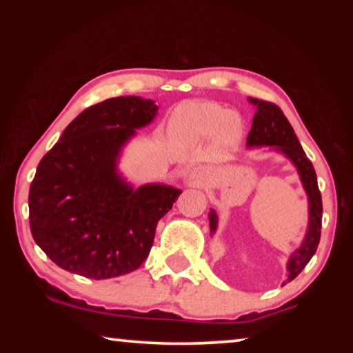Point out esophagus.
I'll list each match as a JSON object with an SVG mask.
<instances>
[{"mask_svg":"<svg viewBox=\"0 0 353 353\" xmlns=\"http://www.w3.org/2000/svg\"><path fill=\"white\" fill-rule=\"evenodd\" d=\"M204 181V171L199 168H191L188 171V185L190 187H199V185Z\"/></svg>","mask_w":353,"mask_h":353,"instance_id":"obj_1","label":"esophagus"}]
</instances>
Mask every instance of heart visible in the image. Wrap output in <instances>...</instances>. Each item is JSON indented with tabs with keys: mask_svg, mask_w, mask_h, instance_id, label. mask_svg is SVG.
I'll use <instances>...</instances> for the list:
<instances>
[{
	"mask_svg": "<svg viewBox=\"0 0 353 353\" xmlns=\"http://www.w3.org/2000/svg\"><path fill=\"white\" fill-rule=\"evenodd\" d=\"M244 123L235 112L216 103H191L172 113L168 132L177 145H194L210 139L227 148L241 140Z\"/></svg>",
	"mask_w": 353,
	"mask_h": 353,
	"instance_id": "1",
	"label": "heart"
}]
</instances>
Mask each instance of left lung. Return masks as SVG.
Returning a JSON list of instances; mask_svg holds the SVG:
<instances>
[{
  "label": "left lung",
  "instance_id": "obj_1",
  "mask_svg": "<svg viewBox=\"0 0 353 353\" xmlns=\"http://www.w3.org/2000/svg\"><path fill=\"white\" fill-rule=\"evenodd\" d=\"M249 103L255 105V115L252 119V128H250L248 135L246 146L249 149L271 146L272 151L283 154L297 170L302 187L308 198L307 234L303 236L301 246L294 252H291L288 263H286L288 276L283 282V285H286L302 272L318 249L322 224V199L318 188V179H316L312 162L307 159L301 143L297 140L294 129L291 128L280 107L256 98H249ZM208 221H210V234L213 235L218 227V214L213 208L208 212Z\"/></svg>",
  "mask_w": 353,
  "mask_h": 353
}]
</instances>
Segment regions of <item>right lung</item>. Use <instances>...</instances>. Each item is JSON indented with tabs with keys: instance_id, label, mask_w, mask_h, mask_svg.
<instances>
[{
	"instance_id": "right-lung-1",
	"label": "right lung",
	"mask_w": 353,
	"mask_h": 353,
	"mask_svg": "<svg viewBox=\"0 0 353 353\" xmlns=\"http://www.w3.org/2000/svg\"><path fill=\"white\" fill-rule=\"evenodd\" d=\"M157 110L140 97L105 99L79 113L40 160L29 188V225L62 270L104 280L146 260L157 223L182 191L163 183L134 188L118 160Z\"/></svg>"
}]
</instances>
